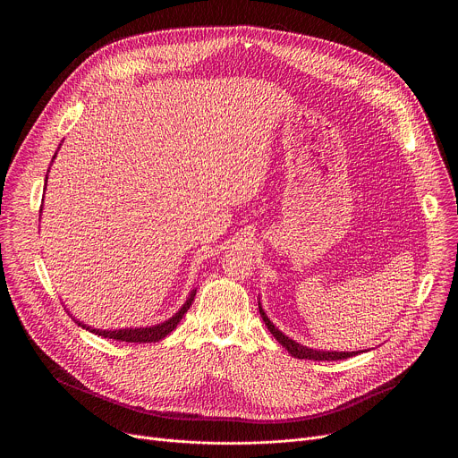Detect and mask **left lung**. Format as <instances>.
Listing matches in <instances>:
<instances>
[{
	"label": "left lung",
	"mask_w": 458,
	"mask_h": 458,
	"mask_svg": "<svg viewBox=\"0 0 458 458\" xmlns=\"http://www.w3.org/2000/svg\"><path fill=\"white\" fill-rule=\"evenodd\" d=\"M259 313L260 317H263L265 324L268 326V330L272 332V335L288 350V353H292L295 359H308V360H343V359H348V357H353L357 355L359 352H317V350H310L306 346H301L297 344L295 341L288 339L284 334H281L276 326L270 322V318L267 317V313L263 311V308H260V302H259Z\"/></svg>",
	"instance_id": "left-lung-1"
}]
</instances>
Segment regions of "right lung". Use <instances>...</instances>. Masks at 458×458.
Segmentation results:
<instances>
[{"label": "right lung", "instance_id": "right-lung-1", "mask_svg": "<svg viewBox=\"0 0 458 458\" xmlns=\"http://www.w3.org/2000/svg\"><path fill=\"white\" fill-rule=\"evenodd\" d=\"M193 297H195V290L190 293L188 301L182 304V308L168 320L157 324V326H150V328H138V330H115V332H108V330H92L90 326H85L83 322L76 320L80 326H83L85 330L99 335V337H105V339H114V341H121V343H157L161 339H165L172 330H175V326L179 324V320L182 318V315L188 311V308L191 306L193 302Z\"/></svg>", "mask_w": 458, "mask_h": 458}]
</instances>
